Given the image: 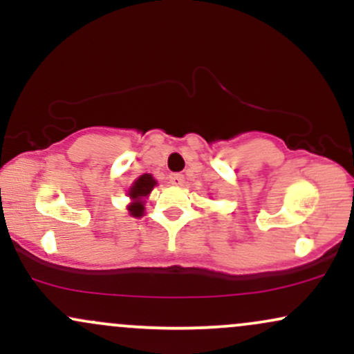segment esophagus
I'll list each match as a JSON object with an SVG mask.
<instances>
[{"instance_id":"obj_1","label":"esophagus","mask_w":354,"mask_h":354,"mask_svg":"<svg viewBox=\"0 0 354 354\" xmlns=\"http://www.w3.org/2000/svg\"><path fill=\"white\" fill-rule=\"evenodd\" d=\"M169 183L174 186H181L185 183V176L181 173H171L169 174Z\"/></svg>"}]
</instances>
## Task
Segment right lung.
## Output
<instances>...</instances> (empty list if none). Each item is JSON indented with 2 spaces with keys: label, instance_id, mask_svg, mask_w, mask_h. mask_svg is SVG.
<instances>
[{
  "label": "right lung",
  "instance_id": "obj_1",
  "mask_svg": "<svg viewBox=\"0 0 354 354\" xmlns=\"http://www.w3.org/2000/svg\"><path fill=\"white\" fill-rule=\"evenodd\" d=\"M154 185H156V181L153 180L151 174H143V176H140L135 183H133V186L129 188V198L135 201L128 206L129 214H133V216L136 218L143 216V211H145L143 198L151 193Z\"/></svg>",
  "mask_w": 354,
  "mask_h": 354
}]
</instances>
